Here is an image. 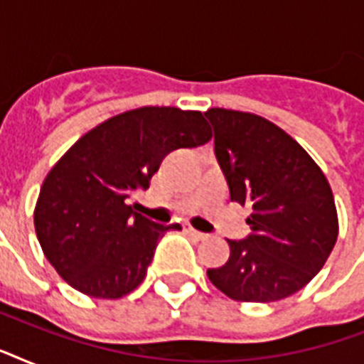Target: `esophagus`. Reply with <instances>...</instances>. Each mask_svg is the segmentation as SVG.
I'll use <instances>...</instances> for the list:
<instances>
[{
	"instance_id": "34e87169",
	"label": "esophagus",
	"mask_w": 364,
	"mask_h": 364,
	"mask_svg": "<svg viewBox=\"0 0 364 364\" xmlns=\"http://www.w3.org/2000/svg\"><path fill=\"white\" fill-rule=\"evenodd\" d=\"M187 232L191 234V236H193V238H196V240H205V238H208V234L198 232V230H194V228H191V227L187 228Z\"/></svg>"
}]
</instances>
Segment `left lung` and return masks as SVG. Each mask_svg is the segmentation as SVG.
I'll use <instances>...</instances> for the list:
<instances>
[{"instance_id": "1", "label": "left lung", "mask_w": 364, "mask_h": 364, "mask_svg": "<svg viewBox=\"0 0 364 364\" xmlns=\"http://www.w3.org/2000/svg\"><path fill=\"white\" fill-rule=\"evenodd\" d=\"M215 156L230 200L251 208L245 240H228L230 257L208 277L228 299L274 302L308 285L338 238L327 177L310 154L274 122L213 107Z\"/></svg>"}]
</instances>
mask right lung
I'll use <instances>...</instances> for the list:
<instances>
[{
	"label": "right lung",
	"mask_w": 364,
	"mask_h": 364,
	"mask_svg": "<svg viewBox=\"0 0 364 364\" xmlns=\"http://www.w3.org/2000/svg\"><path fill=\"white\" fill-rule=\"evenodd\" d=\"M211 139L200 111L139 107L111 117L71 145L39 191L33 225L48 262L92 299H121L145 279L164 227L128 205L164 156Z\"/></svg>",
	"instance_id": "add662e5"
}]
</instances>
